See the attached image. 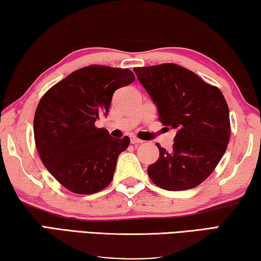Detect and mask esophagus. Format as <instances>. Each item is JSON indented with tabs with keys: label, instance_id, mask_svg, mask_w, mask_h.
Segmentation results:
<instances>
[{
	"label": "esophagus",
	"instance_id": "esophagus-1",
	"mask_svg": "<svg viewBox=\"0 0 261 261\" xmlns=\"http://www.w3.org/2000/svg\"><path fill=\"white\" fill-rule=\"evenodd\" d=\"M142 142H143V141L138 139V138H136V136H130V143L132 144H140V143H142Z\"/></svg>",
	"mask_w": 261,
	"mask_h": 261
}]
</instances>
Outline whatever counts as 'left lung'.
<instances>
[{"label": "left lung", "instance_id": "left-lung-1", "mask_svg": "<svg viewBox=\"0 0 261 261\" xmlns=\"http://www.w3.org/2000/svg\"><path fill=\"white\" fill-rule=\"evenodd\" d=\"M164 126L176 130L171 151L159 149L148 167L154 185L170 191L195 188L220 162L230 138L229 109L220 89L176 64L135 67Z\"/></svg>", "mask_w": 261, "mask_h": 261}]
</instances>
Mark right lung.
I'll list each match as a JSON object with an SVG mask.
<instances>
[{
    "label": "right lung",
    "instance_id": "add662e5",
    "mask_svg": "<svg viewBox=\"0 0 261 261\" xmlns=\"http://www.w3.org/2000/svg\"><path fill=\"white\" fill-rule=\"evenodd\" d=\"M134 80L127 68L90 65L72 72L40 99L33 123L36 149L50 174L72 193H98L112 181L130 140L112 138L95 121L109 113L114 91Z\"/></svg>",
    "mask_w": 261,
    "mask_h": 261
}]
</instances>
